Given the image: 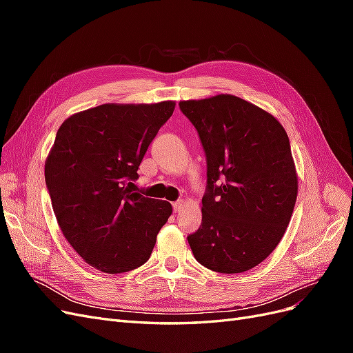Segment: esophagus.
<instances>
[{"mask_svg":"<svg viewBox=\"0 0 353 353\" xmlns=\"http://www.w3.org/2000/svg\"><path fill=\"white\" fill-rule=\"evenodd\" d=\"M185 206H187V205H185L184 200H178V201L174 203V210H175V212H181Z\"/></svg>","mask_w":353,"mask_h":353,"instance_id":"34e87169","label":"esophagus"}]
</instances>
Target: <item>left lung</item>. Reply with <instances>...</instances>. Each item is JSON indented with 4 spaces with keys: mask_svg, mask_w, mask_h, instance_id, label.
Returning a JSON list of instances; mask_svg holds the SVG:
<instances>
[{
    "mask_svg": "<svg viewBox=\"0 0 353 353\" xmlns=\"http://www.w3.org/2000/svg\"><path fill=\"white\" fill-rule=\"evenodd\" d=\"M206 153L201 225L187 237L199 263L221 274L254 268L292 219L297 174L283 125L231 94L179 101Z\"/></svg>",
    "mask_w": 353,
    "mask_h": 353,
    "instance_id": "left-lung-1",
    "label": "left lung"
}]
</instances>
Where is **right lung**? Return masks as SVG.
I'll return each mask as SVG.
<instances>
[{"mask_svg":"<svg viewBox=\"0 0 353 353\" xmlns=\"http://www.w3.org/2000/svg\"><path fill=\"white\" fill-rule=\"evenodd\" d=\"M175 101L108 103L59 128L46 184L63 236L92 268L121 274L150 258L172 205L134 193L138 166Z\"/></svg>","mask_w":353,"mask_h":353,"instance_id":"1","label":"right lung"}]
</instances>
